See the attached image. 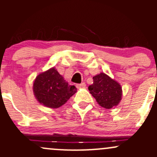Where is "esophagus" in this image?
<instances>
[{
	"label": "esophagus",
	"mask_w": 157,
	"mask_h": 157,
	"mask_svg": "<svg viewBox=\"0 0 157 157\" xmlns=\"http://www.w3.org/2000/svg\"><path fill=\"white\" fill-rule=\"evenodd\" d=\"M76 86H77L78 89H81V88H85L86 87V83H80V84H77L76 85Z\"/></svg>",
	"instance_id": "1"
}]
</instances>
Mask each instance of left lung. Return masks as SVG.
<instances>
[{
	"label": "left lung",
	"mask_w": 157,
	"mask_h": 157,
	"mask_svg": "<svg viewBox=\"0 0 157 157\" xmlns=\"http://www.w3.org/2000/svg\"><path fill=\"white\" fill-rule=\"evenodd\" d=\"M93 79V84L88 90L98 104L107 109L118 105L122 97L121 85L105 73H100Z\"/></svg>",
	"instance_id": "left-lung-1"
}]
</instances>
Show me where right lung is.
<instances>
[{
    "label": "right lung",
    "instance_id": "add662e5",
    "mask_svg": "<svg viewBox=\"0 0 157 157\" xmlns=\"http://www.w3.org/2000/svg\"><path fill=\"white\" fill-rule=\"evenodd\" d=\"M33 93L38 102L51 109L61 107L77 92L55 67L39 74L33 82Z\"/></svg>",
    "mask_w": 157,
    "mask_h": 157
}]
</instances>
